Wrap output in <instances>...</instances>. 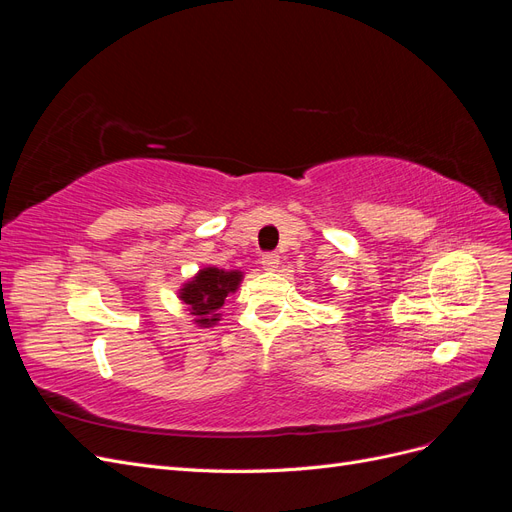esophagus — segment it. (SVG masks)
Returning a JSON list of instances; mask_svg holds the SVG:
<instances>
[{"label": "esophagus", "mask_w": 512, "mask_h": 512, "mask_svg": "<svg viewBox=\"0 0 512 512\" xmlns=\"http://www.w3.org/2000/svg\"><path fill=\"white\" fill-rule=\"evenodd\" d=\"M260 265H262V269H265V271H275L277 265H280V256L271 254V252L269 254H262Z\"/></svg>", "instance_id": "34e87169"}]
</instances>
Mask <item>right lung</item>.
<instances>
[{
	"mask_svg": "<svg viewBox=\"0 0 512 512\" xmlns=\"http://www.w3.org/2000/svg\"><path fill=\"white\" fill-rule=\"evenodd\" d=\"M241 280V271L205 267L179 288V299L188 305L194 324L209 329L222 318L220 307L230 292H237Z\"/></svg>",
	"mask_w": 512,
	"mask_h": 512,
	"instance_id": "add662e5",
	"label": "right lung"
}]
</instances>
